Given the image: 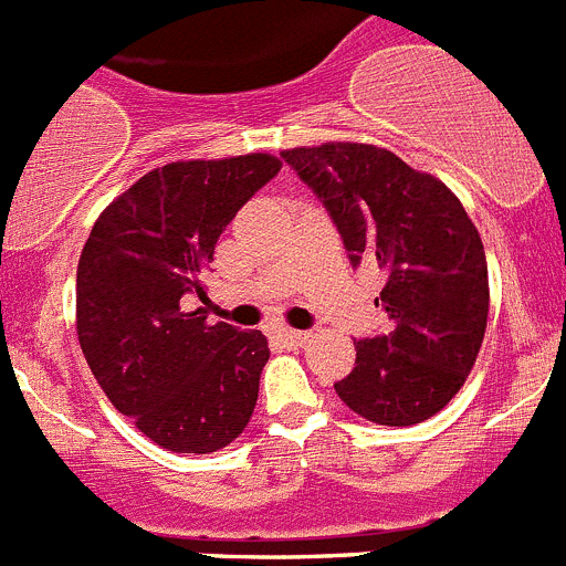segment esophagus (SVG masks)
<instances>
[{"mask_svg":"<svg viewBox=\"0 0 566 566\" xmlns=\"http://www.w3.org/2000/svg\"><path fill=\"white\" fill-rule=\"evenodd\" d=\"M277 337L283 339L286 345H306V339L312 337L308 332H297V328H280Z\"/></svg>","mask_w":566,"mask_h":566,"instance_id":"1","label":"esophagus"}]
</instances>
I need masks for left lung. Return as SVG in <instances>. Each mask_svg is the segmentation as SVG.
Instances as JSON below:
<instances>
[{
    "instance_id": "8db88e82",
    "label": "left lung",
    "mask_w": 566,
    "mask_h": 566,
    "mask_svg": "<svg viewBox=\"0 0 566 566\" xmlns=\"http://www.w3.org/2000/svg\"><path fill=\"white\" fill-rule=\"evenodd\" d=\"M326 203L354 266L388 277L374 300L391 328L359 339L357 365L334 385L354 413L408 428L439 413L476 363L490 286L482 238L457 195L391 149L357 142L283 149Z\"/></svg>"
}]
</instances>
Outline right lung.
I'll use <instances>...</instances> for the list:
<instances>
[{
    "instance_id": "add662e5",
    "label": "right lung",
    "mask_w": 566,
    "mask_h": 566,
    "mask_svg": "<svg viewBox=\"0 0 566 566\" xmlns=\"http://www.w3.org/2000/svg\"><path fill=\"white\" fill-rule=\"evenodd\" d=\"M283 161L269 153L172 161L98 214L78 258L76 332L115 411L172 453H214L258 405L269 339L184 312L214 243Z\"/></svg>"
}]
</instances>
